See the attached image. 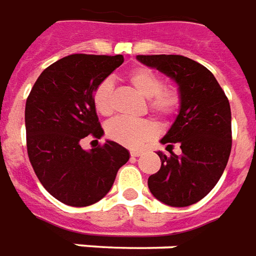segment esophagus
I'll return each mask as SVG.
<instances>
[{
	"label": "esophagus",
	"mask_w": 256,
	"mask_h": 256,
	"mask_svg": "<svg viewBox=\"0 0 256 256\" xmlns=\"http://www.w3.org/2000/svg\"><path fill=\"white\" fill-rule=\"evenodd\" d=\"M142 156V151H139V150L130 151V156Z\"/></svg>",
	"instance_id": "esophagus-1"
}]
</instances>
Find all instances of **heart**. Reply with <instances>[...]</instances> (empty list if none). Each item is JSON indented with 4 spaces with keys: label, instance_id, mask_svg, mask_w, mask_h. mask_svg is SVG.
<instances>
[{
    "label": "heart",
    "instance_id": "b5f03b06",
    "mask_svg": "<svg viewBox=\"0 0 256 256\" xmlns=\"http://www.w3.org/2000/svg\"><path fill=\"white\" fill-rule=\"evenodd\" d=\"M126 78L134 88L147 98L148 108L156 116L169 117L176 113L180 105V95L173 87H164V80L154 70L140 66L132 69ZM112 90L113 86L109 79L100 82L94 90L92 104L100 114H112ZM156 134V124L146 118L130 120L117 117L106 126V135L109 136V139L132 148L143 146L147 140L154 138Z\"/></svg>",
    "mask_w": 256,
    "mask_h": 256
}]
</instances>
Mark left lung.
Returning a JSON list of instances; mask_svg holds the SVG:
<instances>
[{
	"mask_svg": "<svg viewBox=\"0 0 256 256\" xmlns=\"http://www.w3.org/2000/svg\"><path fill=\"white\" fill-rule=\"evenodd\" d=\"M178 87L180 106L162 144L178 143L182 154L162 151L161 169L148 177L150 192L172 207L191 206L206 196L226 168L232 148V114L226 95L214 74L184 56H136Z\"/></svg>",
	"mask_w": 256,
	"mask_h": 256,
	"instance_id": "1",
	"label": "left lung"
}]
</instances>
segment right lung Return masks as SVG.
Returning a JSON list of instances; mask_svg holds the SVG:
<instances>
[{
    "mask_svg": "<svg viewBox=\"0 0 256 256\" xmlns=\"http://www.w3.org/2000/svg\"><path fill=\"white\" fill-rule=\"evenodd\" d=\"M122 62L121 54H70L44 69L27 98L30 162L44 190L68 206L100 200L130 160V151L116 142L88 151L80 146L86 136H104L92 94Z\"/></svg>",
    "mask_w": 256,
    "mask_h": 256,
    "instance_id": "obj_1",
    "label": "right lung"
}]
</instances>
